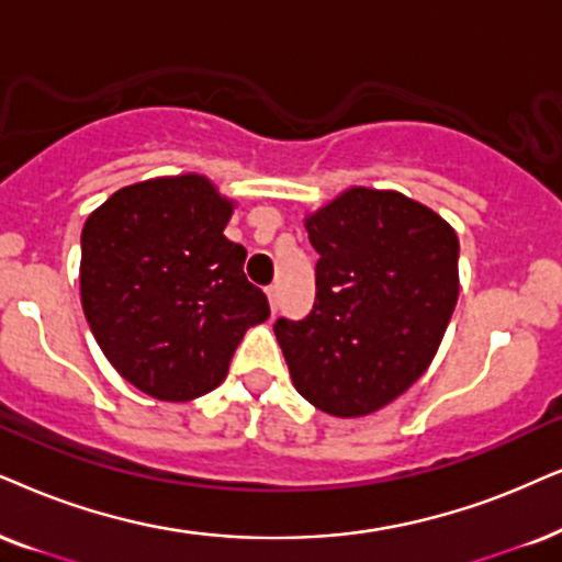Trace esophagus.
Returning a JSON list of instances; mask_svg holds the SVG:
<instances>
[{"label": "esophagus", "instance_id": "34e87169", "mask_svg": "<svg viewBox=\"0 0 562 562\" xmlns=\"http://www.w3.org/2000/svg\"><path fill=\"white\" fill-rule=\"evenodd\" d=\"M267 297H269V308H272V314H277V308H280V290H277V285L267 288Z\"/></svg>", "mask_w": 562, "mask_h": 562}]
</instances>
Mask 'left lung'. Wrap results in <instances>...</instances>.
<instances>
[{
    "label": "left lung",
    "instance_id": "left-lung-1",
    "mask_svg": "<svg viewBox=\"0 0 562 562\" xmlns=\"http://www.w3.org/2000/svg\"><path fill=\"white\" fill-rule=\"evenodd\" d=\"M316 301L274 334L295 389L334 417L386 407L425 373L459 295V238L396 191L350 189L308 217Z\"/></svg>",
    "mask_w": 562,
    "mask_h": 562
}]
</instances>
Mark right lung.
<instances>
[{
	"label": "right lung",
	"instance_id": "obj_1",
	"mask_svg": "<svg viewBox=\"0 0 562 562\" xmlns=\"http://www.w3.org/2000/svg\"><path fill=\"white\" fill-rule=\"evenodd\" d=\"M233 204L202 176L116 191L82 228L80 293L111 366L139 392L189 402L220 386L248 326L267 322Z\"/></svg>",
	"mask_w": 562,
	"mask_h": 562
}]
</instances>
